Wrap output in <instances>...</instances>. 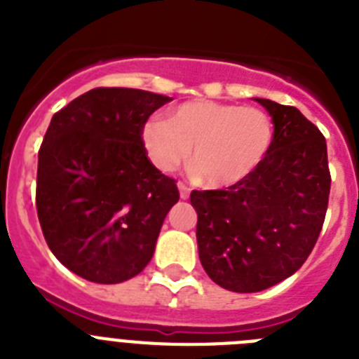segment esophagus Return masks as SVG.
Listing matches in <instances>:
<instances>
[{
    "instance_id": "1",
    "label": "esophagus",
    "mask_w": 359,
    "mask_h": 359,
    "mask_svg": "<svg viewBox=\"0 0 359 359\" xmlns=\"http://www.w3.org/2000/svg\"><path fill=\"white\" fill-rule=\"evenodd\" d=\"M177 189H180V198H182V199H189L190 189L185 185V183H183V182L177 183Z\"/></svg>"
}]
</instances>
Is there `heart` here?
<instances>
[{
	"label": "heart",
	"mask_w": 359,
	"mask_h": 359,
	"mask_svg": "<svg viewBox=\"0 0 359 359\" xmlns=\"http://www.w3.org/2000/svg\"><path fill=\"white\" fill-rule=\"evenodd\" d=\"M142 140L161 172H172L190 154V167L219 189L241 183L261 167L273 145V122L259 107L199 98L170 111L169 122L149 120Z\"/></svg>",
	"instance_id": "1"
}]
</instances>
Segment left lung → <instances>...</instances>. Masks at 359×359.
<instances>
[{
    "label": "left lung",
    "instance_id": "obj_1",
    "mask_svg": "<svg viewBox=\"0 0 359 359\" xmlns=\"http://www.w3.org/2000/svg\"><path fill=\"white\" fill-rule=\"evenodd\" d=\"M273 118V145L253 174L224 190H192L199 261L228 291L255 293L291 277L315 248L327 212L325 138L293 106L255 98Z\"/></svg>",
    "mask_w": 359,
    "mask_h": 359
}]
</instances>
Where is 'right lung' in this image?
I'll use <instances>...</instances> for the list:
<instances>
[{
    "mask_svg": "<svg viewBox=\"0 0 359 359\" xmlns=\"http://www.w3.org/2000/svg\"><path fill=\"white\" fill-rule=\"evenodd\" d=\"M169 100L95 88L52 116L37 161V217L53 255L86 280L118 284L152 259L180 192L147 158L142 131Z\"/></svg>",
    "mask_w": 359,
    "mask_h": 359,
    "instance_id": "right-lung-1",
    "label": "right lung"
}]
</instances>
